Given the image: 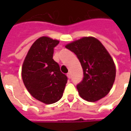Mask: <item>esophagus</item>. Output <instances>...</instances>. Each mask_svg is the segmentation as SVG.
I'll return each instance as SVG.
<instances>
[{"instance_id":"1","label":"esophagus","mask_w":131,"mask_h":131,"mask_svg":"<svg viewBox=\"0 0 131 131\" xmlns=\"http://www.w3.org/2000/svg\"><path fill=\"white\" fill-rule=\"evenodd\" d=\"M67 77H68V79L71 78V73H67Z\"/></svg>"}]
</instances>
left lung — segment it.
<instances>
[{
    "instance_id": "obj_1",
    "label": "left lung",
    "mask_w": 131,
    "mask_h": 131,
    "mask_svg": "<svg viewBox=\"0 0 131 131\" xmlns=\"http://www.w3.org/2000/svg\"><path fill=\"white\" fill-rule=\"evenodd\" d=\"M66 47L77 56L83 69V79L77 85L79 95L90 102L105 97L113 86L116 68L103 44L94 37H83Z\"/></svg>"
}]
</instances>
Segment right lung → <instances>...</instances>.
<instances>
[{
	"instance_id": "right-lung-1",
	"label": "right lung",
	"mask_w": 131,
	"mask_h": 131,
	"mask_svg": "<svg viewBox=\"0 0 131 131\" xmlns=\"http://www.w3.org/2000/svg\"><path fill=\"white\" fill-rule=\"evenodd\" d=\"M59 41L42 36L30 48L22 67L23 82L33 98L46 104L62 98L67 77L53 60L54 48Z\"/></svg>"
}]
</instances>
